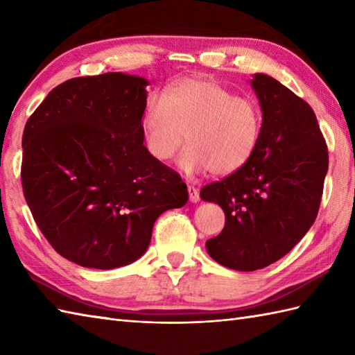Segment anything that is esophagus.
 I'll use <instances>...</instances> for the list:
<instances>
[{"mask_svg": "<svg viewBox=\"0 0 355 355\" xmlns=\"http://www.w3.org/2000/svg\"><path fill=\"white\" fill-rule=\"evenodd\" d=\"M187 192H189V200L192 202H198L200 201V192L195 186H187Z\"/></svg>", "mask_w": 355, "mask_h": 355, "instance_id": "obj_1", "label": "esophagus"}]
</instances>
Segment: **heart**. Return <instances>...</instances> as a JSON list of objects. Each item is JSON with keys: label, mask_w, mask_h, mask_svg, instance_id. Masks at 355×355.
<instances>
[{"label": "heart", "mask_w": 355, "mask_h": 355, "mask_svg": "<svg viewBox=\"0 0 355 355\" xmlns=\"http://www.w3.org/2000/svg\"><path fill=\"white\" fill-rule=\"evenodd\" d=\"M143 132L149 153L166 162L180 157L187 173L229 175L250 160L261 139L262 111L250 97L210 79H184L146 103Z\"/></svg>", "instance_id": "b5f03b06"}]
</instances>
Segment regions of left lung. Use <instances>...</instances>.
Wrapping results in <instances>:
<instances>
[{"instance_id":"obj_1","label":"left lung","mask_w":355,"mask_h":355,"mask_svg":"<svg viewBox=\"0 0 355 355\" xmlns=\"http://www.w3.org/2000/svg\"><path fill=\"white\" fill-rule=\"evenodd\" d=\"M252 87L262 110L258 148L243 168L200 192L225 215L206 250L238 271L270 266L305 236L328 172L327 141L310 105L267 74L256 73Z\"/></svg>"}]
</instances>
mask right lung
<instances>
[{"instance_id":"obj_1","label":"right lung","mask_w":355,"mask_h":355,"mask_svg":"<svg viewBox=\"0 0 355 355\" xmlns=\"http://www.w3.org/2000/svg\"><path fill=\"white\" fill-rule=\"evenodd\" d=\"M105 73L53 88L22 134V192L37 227L78 266L110 270L146 252L154 223L189 195L143 145L146 85Z\"/></svg>"}]
</instances>
